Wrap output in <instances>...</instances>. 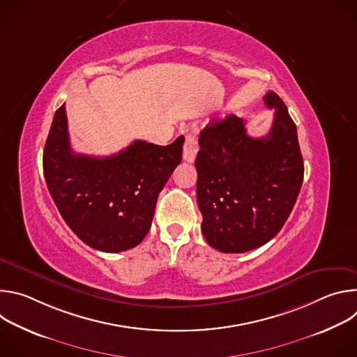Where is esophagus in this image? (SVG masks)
Instances as JSON below:
<instances>
[{
  "label": "esophagus",
  "instance_id": "34e87169",
  "mask_svg": "<svg viewBox=\"0 0 357 357\" xmlns=\"http://www.w3.org/2000/svg\"><path fill=\"white\" fill-rule=\"evenodd\" d=\"M199 151V145H197V139L192 135H188L183 144V152H182V158L186 162H193L196 158V154Z\"/></svg>",
  "mask_w": 357,
  "mask_h": 357
}]
</instances>
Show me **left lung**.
Returning <instances> with one entry per match:
<instances>
[{"mask_svg":"<svg viewBox=\"0 0 357 357\" xmlns=\"http://www.w3.org/2000/svg\"><path fill=\"white\" fill-rule=\"evenodd\" d=\"M264 103L275 109L266 137H250L234 114L200 131L195 165L202 233L222 252L250 251L275 237L302 186L296 126L277 93L268 91Z\"/></svg>","mask_w":357,"mask_h":357,"instance_id":"8db88e82","label":"left lung"}]
</instances>
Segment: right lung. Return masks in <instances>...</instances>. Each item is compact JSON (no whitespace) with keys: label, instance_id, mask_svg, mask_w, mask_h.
Wrapping results in <instances>:
<instances>
[{"label":"right lung","instance_id":"1","mask_svg":"<svg viewBox=\"0 0 357 357\" xmlns=\"http://www.w3.org/2000/svg\"><path fill=\"white\" fill-rule=\"evenodd\" d=\"M183 135L161 146L134 141L119 154L90 157L70 148L62 105L43 149V175L55 205L87 245L120 252L138 245L151 229L160 192L182 160Z\"/></svg>","mask_w":357,"mask_h":357}]
</instances>
